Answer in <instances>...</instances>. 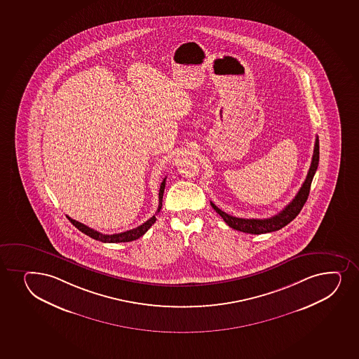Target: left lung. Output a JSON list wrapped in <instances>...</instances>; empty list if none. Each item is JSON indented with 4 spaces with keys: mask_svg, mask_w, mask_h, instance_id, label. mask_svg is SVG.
Here are the masks:
<instances>
[{
    "mask_svg": "<svg viewBox=\"0 0 359 359\" xmlns=\"http://www.w3.org/2000/svg\"><path fill=\"white\" fill-rule=\"evenodd\" d=\"M318 148H320L318 147V137L316 136L314 154H313L311 168L308 170L306 180L303 182V185L301 186L298 194L294 196V199L278 215H274L271 218H264V219H259V218H238L226 214L224 211L218 209L217 206L215 205L212 202H211V206L224 219L228 226H231L233 229L238 230V231L259 235L282 229L283 226L289 224L294 218H296V216L301 212L303 205L306 204L308 196H309V191H311L313 177H314L315 172L318 170V157H320Z\"/></svg>",
    "mask_w": 359,
    "mask_h": 359,
    "instance_id": "1",
    "label": "left lung"
}]
</instances>
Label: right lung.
<instances>
[{"instance_id":"1","label":"right lung","mask_w":359,"mask_h":359,"mask_svg":"<svg viewBox=\"0 0 359 359\" xmlns=\"http://www.w3.org/2000/svg\"><path fill=\"white\" fill-rule=\"evenodd\" d=\"M165 179H167V177H165V179L162 180L161 186H160V192H158V208H157L156 212H155L153 217H150L148 221L144 222L143 224L137 226V228H135V229L128 230V231L119 233V234L107 235L99 233L97 230L92 229V228L82 224L80 222L75 221L73 218L68 217L69 221L72 222L74 226H76L77 229L82 231L83 234L88 235L89 238L97 240V241L117 243V242H130L133 241V240H137V238L143 236V235L148 231L150 226H153L155 221H156L155 216L160 212V210H161L162 208V198H163V192H165Z\"/></svg>"}]
</instances>
